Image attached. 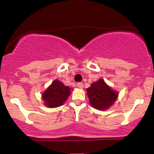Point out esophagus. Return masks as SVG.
<instances>
[{
    "mask_svg": "<svg viewBox=\"0 0 154 154\" xmlns=\"http://www.w3.org/2000/svg\"><path fill=\"white\" fill-rule=\"evenodd\" d=\"M77 86L79 87V88H83V84L82 83H77Z\"/></svg>",
    "mask_w": 154,
    "mask_h": 154,
    "instance_id": "obj_1",
    "label": "esophagus"
}]
</instances>
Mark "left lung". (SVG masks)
<instances>
[{"label":"left lung","instance_id":"1","mask_svg":"<svg viewBox=\"0 0 154 154\" xmlns=\"http://www.w3.org/2000/svg\"><path fill=\"white\" fill-rule=\"evenodd\" d=\"M118 94L119 93L112 89L103 79L93 83L87 88L90 104L99 110H106L109 108L117 100Z\"/></svg>","mask_w":154,"mask_h":154}]
</instances>
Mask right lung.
<instances>
[{
  "label": "right lung",
  "mask_w": 154,
  "mask_h": 154,
  "mask_svg": "<svg viewBox=\"0 0 154 154\" xmlns=\"http://www.w3.org/2000/svg\"><path fill=\"white\" fill-rule=\"evenodd\" d=\"M70 94V87L65 86L58 80H55L43 92L42 97L45 101V105L46 106L56 108L63 105Z\"/></svg>",
  "instance_id": "right-lung-1"
}]
</instances>
